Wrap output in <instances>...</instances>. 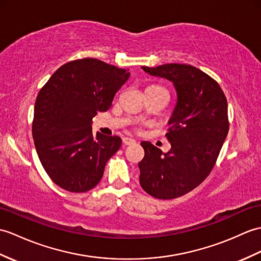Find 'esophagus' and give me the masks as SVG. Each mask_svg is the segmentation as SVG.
Masks as SVG:
<instances>
[{
	"mask_svg": "<svg viewBox=\"0 0 261 261\" xmlns=\"http://www.w3.org/2000/svg\"><path fill=\"white\" fill-rule=\"evenodd\" d=\"M123 143L125 144V145H131V144H135L136 143V140L135 139H132V138H123Z\"/></svg>",
	"mask_w": 261,
	"mask_h": 261,
	"instance_id": "esophagus-1",
	"label": "esophagus"
}]
</instances>
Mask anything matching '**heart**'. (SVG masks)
<instances>
[{"mask_svg": "<svg viewBox=\"0 0 261 261\" xmlns=\"http://www.w3.org/2000/svg\"><path fill=\"white\" fill-rule=\"evenodd\" d=\"M149 88H156V89H162V88H160V87H158V86H151V87H149Z\"/></svg>", "mask_w": 261, "mask_h": 261, "instance_id": "heart-1", "label": "heart"}]
</instances>
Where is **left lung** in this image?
Instances as JSON below:
<instances>
[{
	"mask_svg": "<svg viewBox=\"0 0 261 261\" xmlns=\"http://www.w3.org/2000/svg\"><path fill=\"white\" fill-rule=\"evenodd\" d=\"M152 76L171 81L177 103L168 124L171 149L163 153L141 142L139 162L142 189L156 199H173L195 189L213 170L229 130L228 103L219 84L189 64L141 66Z\"/></svg>",
	"mask_w": 261,
	"mask_h": 261,
	"instance_id": "obj_1",
	"label": "left lung"
}]
</instances>
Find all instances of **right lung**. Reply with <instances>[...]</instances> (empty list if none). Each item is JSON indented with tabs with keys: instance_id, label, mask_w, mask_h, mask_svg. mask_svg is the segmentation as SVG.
Wrapping results in <instances>:
<instances>
[{
	"instance_id": "add662e5",
	"label": "right lung",
	"mask_w": 261,
	"mask_h": 261,
	"mask_svg": "<svg viewBox=\"0 0 261 261\" xmlns=\"http://www.w3.org/2000/svg\"><path fill=\"white\" fill-rule=\"evenodd\" d=\"M129 76V70L87 58L60 66L40 90L33 140L44 170L62 189L86 192L100 182L122 141L100 132L93 136L92 119L109 110Z\"/></svg>"
}]
</instances>
